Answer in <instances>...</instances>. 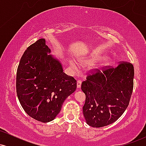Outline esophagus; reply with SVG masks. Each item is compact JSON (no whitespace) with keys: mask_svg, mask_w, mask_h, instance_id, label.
Here are the masks:
<instances>
[{"mask_svg":"<svg viewBox=\"0 0 146 146\" xmlns=\"http://www.w3.org/2000/svg\"><path fill=\"white\" fill-rule=\"evenodd\" d=\"M81 85H82V82L80 81V80H78V81L77 82V87H78V88H80V87H81Z\"/></svg>","mask_w":146,"mask_h":146,"instance_id":"34e87169","label":"esophagus"}]
</instances>
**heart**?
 <instances>
[{
    "label": "heart",
    "instance_id": "obj_1",
    "mask_svg": "<svg viewBox=\"0 0 146 146\" xmlns=\"http://www.w3.org/2000/svg\"><path fill=\"white\" fill-rule=\"evenodd\" d=\"M108 58V56H106V55H100V56H93L90 57V58H84V59L81 60L82 63L84 64H92L95 62V61H98V60H106ZM71 65L72 68L75 70V71H78V66L77 65V64L74 61L71 62Z\"/></svg>",
    "mask_w": 146,
    "mask_h": 146
}]
</instances>
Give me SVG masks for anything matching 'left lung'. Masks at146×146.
Wrapping results in <instances>:
<instances>
[{"label": "left lung", "mask_w": 146, "mask_h": 146, "mask_svg": "<svg viewBox=\"0 0 146 146\" xmlns=\"http://www.w3.org/2000/svg\"><path fill=\"white\" fill-rule=\"evenodd\" d=\"M134 74L133 65L123 62L116 68L98 71L87 76L81 86L86 95L83 115L87 124L101 128L121 116L131 98Z\"/></svg>", "instance_id": "1"}]
</instances>
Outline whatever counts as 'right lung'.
I'll return each instance as SVG.
<instances>
[{
    "label": "right lung",
    "instance_id": "1",
    "mask_svg": "<svg viewBox=\"0 0 146 146\" xmlns=\"http://www.w3.org/2000/svg\"><path fill=\"white\" fill-rule=\"evenodd\" d=\"M41 38L23 53L16 74V93L29 116L43 123L56 118L66 98L76 90L77 82L63 72L62 63L49 54Z\"/></svg>",
    "mask_w": 146,
    "mask_h": 146
}]
</instances>
